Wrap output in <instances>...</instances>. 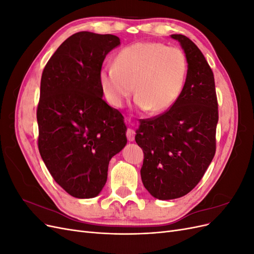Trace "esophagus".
I'll list each match as a JSON object with an SVG mask.
<instances>
[{
	"label": "esophagus",
	"instance_id": "1",
	"mask_svg": "<svg viewBox=\"0 0 254 254\" xmlns=\"http://www.w3.org/2000/svg\"><path fill=\"white\" fill-rule=\"evenodd\" d=\"M126 136H127V139H128L129 142H132L134 140V131H133V130L130 129V128L127 129Z\"/></svg>",
	"mask_w": 254,
	"mask_h": 254
}]
</instances>
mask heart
<instances>
[{
    "instance_id": "1",
    "label": "heart",
    "mask_w": 254,
    "mask_h": 254,
    "mask_svg": "<svg viewBox=\"0 0 254 254\" xmlns=\"http://www.w3.org/2000/svg\"><path fill=\"white\" fill-rule=\"evenodd\" d=\"M188 60L178 48L159 42H136L122 49L114 64L104 65L98 83L106 101L121 108L133 93L135 104L163 113L178 101L186 84Z\"/></svg>"
}]
</instances>
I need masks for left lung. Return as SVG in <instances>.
<instances>
[{
	"label": "left lung",
	"mask_w": 254,
	"mask_h": 254,
	"mask_svg": "<svg viewBox=\"0 0 254 254\" xmlns=\"http://www.w3.org/2000/svg\"><path fill=\"white\" fill-rule=\"evenodd\" d=\"M171 37L180 42L188 60L182 94L164 113L141 120L135 135L144 152L142 182L160 200L190 193L201 180L216 151L218 104L212 68L188 37Z\"/></svg>",
	"instance_id": "left-lung-1"
}]
</instances>
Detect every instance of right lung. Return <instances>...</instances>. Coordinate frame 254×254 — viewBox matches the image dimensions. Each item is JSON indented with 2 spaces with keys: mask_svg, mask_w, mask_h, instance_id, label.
Returning <instances> with one entry per match:
<instances>
[{
  "mask_svg": "<svg viewBox=\"0 0 254 254\" xmlns=\"http://www.w3.org/2000/svg\"><path fill=\"white\" fill-rule=\"evenodd\" d=\"M120 43L114 35L76 33L42 72L38 148L54 180L76 198L101 193L109 161L127 143L124 118L104 101L98 83L106 55Z\"/></svg>",
  "mask_w": 254,
  "mask_h": 254,
  "instance_id": "add662e5",
  "label": "right lung"
}]
</instances>
